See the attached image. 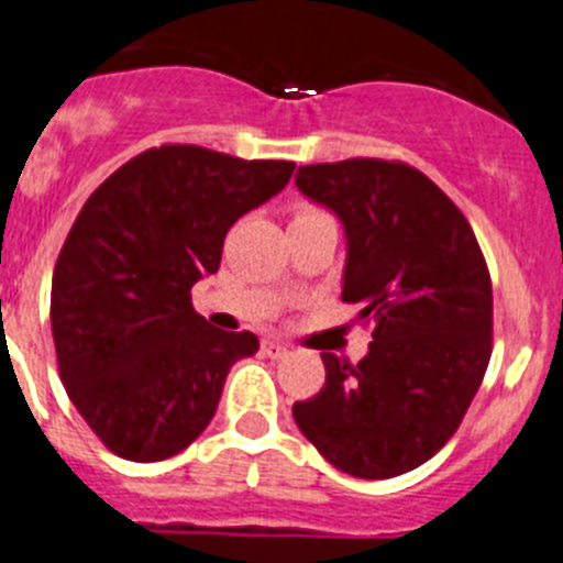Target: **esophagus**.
I'll return each instance as SVG.
<instances>
[{"label": "esophagus", "mask_w": 563, "mask_h": 563, "mask_svg": "<svg viewBox=\"0 0 563 563\" xmlns=\"http://www.w3.org/2000/svg\"><path fill=\"white\" fill-rule=\"evenodd\" d=\"M263 354H268V357H286L289 354V346L286 343H280V340H263Z\"/></svg>", "instance_id": "obj_1"}]
</instances>
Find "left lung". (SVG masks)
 Masks as SVG:
<instances>
[{"instance_id":"8db88e82","label":"left lung","mask_w":563,"mask_h":563,"mask_svg":"<svg viewBox=\"0 0 563 563\" xmlns=\"http://www.w3.org/2000/svg\"><path fill=\"white\" fill-rule=\"evenodd\" d=\"M295 183L343 225V300L375 332L357 366L320 354L323 389L291 415L340 472L395 478L450 441L484 380L493 352L484 254L455 202L404 163L300 165Z\"/></svg>"}]
</instances>
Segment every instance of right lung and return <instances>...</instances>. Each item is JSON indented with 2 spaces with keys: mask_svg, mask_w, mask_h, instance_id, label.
<instances>
[{
  "mask_svg": "<svg viewBox=\"0 0 563 563\" xmlns=\"http://www.w3.org/2000/svg\"><path fill=\"white\" fill-rule=\"evenodd\" d=\"M295 163L197 145L151 148L88 197L51 283L59 375L99 441L136 464L183 452L211 423L252 332H223L191 306L220 268L225 231L272 200Z\"/></svg>",
  "mask_w": 563,
  "mask_h": 563,
  "instance_id": "add662e5",
  "label": "right lung"
}]
</instances>
